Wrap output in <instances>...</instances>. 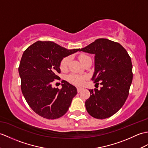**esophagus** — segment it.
<instances>
[{"mask_svg":"<svg viewBox=\"0 0 148 148\" xmlns=\"http://www.w3.org/2000/svg\"><path fill=\"white\" fill-rule=\"evenodd\" d=\"M77 90L78 92H81L82 90V88H77Z\"/></svg>","mask_w":148,"mask_h":148,"instance_id":"34e87169","label":"esophagus"}]
</instances>
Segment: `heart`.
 <instances>
[{
    "mask_svg": "<svg viewBox=\"0 0 148 148\" xmlns=\"http://www.w3.org/2000/svg\"><path fill=\"white\" fill-rule=\"evenodd\" d=\"M90 58H91L88 56H86V55H84V54H81L79 56V60H80L82 64H84L88 60L90 59ZM70 60H71L70 57H64L63 59L61 60L60 64V68L62 71H65L67 69ZM85 79L86 77L84 76H82V75L75 74H71L69 75L67 77L68 81H69L71 83L76 86H81L84 83Z\"/></svg>",
    "mask_w": 148,
    "mask_h": 148,
    "instance_id": "1",
    "label": "heart"
}]
</instances>
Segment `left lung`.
Instances as JSON below:
<instances>
[{"mask_svg": "<svg viewBox=\"0 0 148 148\" xmlns=\"http://www.w3.org/2000/svg\"><path fill=\"white\" fill-rule=\"evenodd\" d=\"M80 51L95 54V73L91 78L99 81L100 90H89L86 108L92 117L108 118L125 103L132 81V65L127 51L121 44L99 38Z\"/></svg>", "mask_w": 148, "mask_h": 148, "instance_id": "obj_1", "label": "left lung"}]
</instances>
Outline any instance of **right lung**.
<instances>
[{"label": "right lung", "mask_w": 148, "mask_h": 148, "mask_svg": "<svg viewBox=\"0 0 148 148\" xmlns=\"http://www.w3.org/2000/svg\"><path fill=\"white\" fill-rule=\"evenodd\" d=\"M80 51L67 50L53 42L38 41L24 51L18 68L21 88L26 102L38 115L47 119L63 116L69 107L77 89L66 81L62 88H52L60 73L63 58Z\"/></svg>", "instance_id": "obj_1"}]
</instances>
